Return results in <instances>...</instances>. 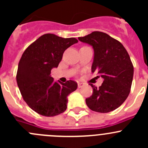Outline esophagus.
<instances>
[{
    "mask_svg": "<svg viewBox=\"0 0 148 148\" xmlns=\"http://www.w3.org/2000/svg\"><path fill=\"white\" fill-rule=\"evenodd\" d=\"M83 86H84V84H83V83H82V82H78V87H79V88L82 87Z\"/></svg>",
    "mask_w": 148,
    "mask_h": 148,
    "instance_id": "34e87169",
    "label": "esophagus"
}]
</instances>
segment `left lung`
<instances>
[{"instance_id": "obj_1", "label": "left lung", "mask_w": 148, "mask_h": 148, "mask_svg": "<svg viewBox=\"0 0 148 148\" xmlns=\"http://www.w3.org/2000/svg\"><path fill=\"white\" fill-rule=\"evenodd\" d=\"M78 38L93 46L92 71L104 79L99 87L89 84L93 93L86 99V105L100 113L116 110L127 98L133 79L134 67L127 51L120 41L101 31Z\"/></svg>"}]
</instances>
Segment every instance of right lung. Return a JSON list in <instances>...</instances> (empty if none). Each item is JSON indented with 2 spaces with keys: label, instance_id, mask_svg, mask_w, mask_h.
Instances as JSON below:
<instances>
[{
  "label": "right lung",
  "instance_id": "obj_1",
  "mask_svg": "<svg viewBox=\"0 0 148 148\" xmlns=\"http://www.w3.org/2000/svg\"><path fill=\"white\" fill-rule=\"evenodd\" d=\"M78 42L46 34L28 46L18 63L16 81L23 100L38 114L53 117L67 108V97L77 88L76 82H55L51 70L57 67L67 48Z\"/></svg>",
  "mask_w": 148,
  "mask_h": 148
}]
</instances>
